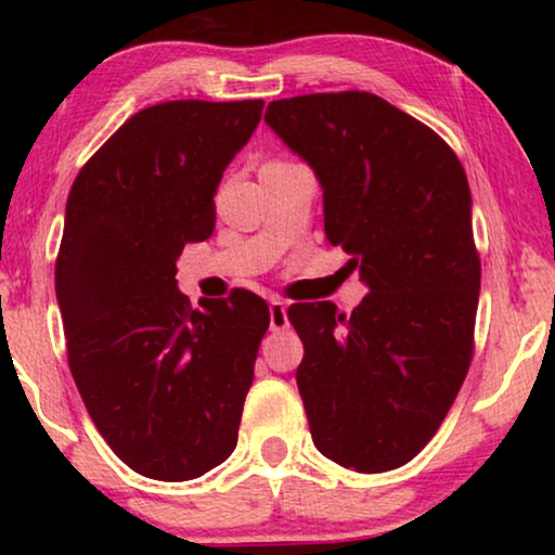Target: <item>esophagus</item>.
<instances>
[{
    "label": "esophagus",
    "instance_id": "obj_1",
    "mask_svg": "<svg viewBox=\"0 0 555 555\" xmlns=\"http://www.w3.org/2000/svg\"><path fill=\"white\" fill-rule=\"evenodd\" d=\"M270 328L272 331L287 328V302L270 300Z\"/></svg>",
    "mask_w": 555,
    "mask_h": 555
}]
</instances>
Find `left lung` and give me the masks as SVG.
Here are the masks:
<instances>
[{
	"label": "left lung",
	"instance_id": "left-lung-1",
	"mask_svg": "<svg viewBox=\"0 0 555 555\" xmlns=\"http://www.w3.org/2000/svg\"><path fill=\"white\" fill-rule=\"evenodd\" d=\"M264 120L313 166L325 240L369 285L351 315L328 300L287 308L310 435L340 467L389 473L435 437L473 361L480 255L465 169L429 126L363 90L272 101Z\"/></svg>",
	"mask_w": 555,
	"mask_h": 555
}]
</instances>
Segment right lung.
<instances>
[{"label":"right lung","instance_id":"1","mask_svg":"<svg viewBox=\"0 0 555 555\" xmlns=\"http://www.w3.org/2000/svg\"><path fill=\"white\" fill-rule=\"evenodd\" d=\"M262 105L143 108L67 196L55 262L67 363L105 442L151 480H194L237 444L270 308L249 291L194 308L177 291V260L215 232L217 186Z\"/></svg>","mask_w":555,"mask_h":555}]
</instances>
